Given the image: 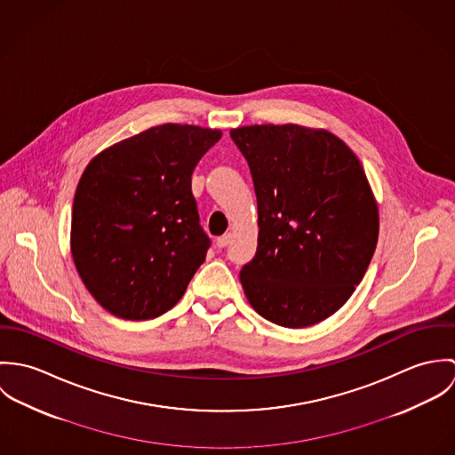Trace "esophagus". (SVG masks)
Here are the masks:
<instances>
[{
  "label": "esophagus",
  "mask_w": 455,
  "mask_h": 455,
  "mask_svg": "<svg viewBox=\"0 0 455 455\" xmlns=\"http://www.w3.org/2000/svg\"><path fill=\"white\" fill-rule=\"evenodd\" d=\"M229 242H231V233H226V235H222V236L217 238V247L222 249V247L229 245Z\"/></svg>",
  "instance_id": "esophagus-1"
}]
</instances>
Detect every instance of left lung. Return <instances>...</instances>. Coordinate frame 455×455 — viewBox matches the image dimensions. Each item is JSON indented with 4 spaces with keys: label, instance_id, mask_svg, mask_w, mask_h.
Returning a JSON list of instances; mask_svg holds the SVG:
<instances>
[{
    "label": "left lung",
    "instance_id": "obj_1",
    "mask_svg": "<svg viewBox=\"0 0 455 455\" xmlns=\"http://www.w3.org/2000/svg\"><path fill=\"white\" fill-rule=\"evenodd\" d=\"M229 134L258 196V252L240 271L245 296L273 324H319L352 296L377 247L366 173L329 131L260 124Z\"/></svg>",
    "mask_w": 455,
    "mask_h": 455
}]
</instances>
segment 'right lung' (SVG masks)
<instances>
[{
	"mask_svg": "<svg viewBox=\"0 0 455 455\" xmlns=\"http://www.w3.org/2000/svg\"><path fill=\"white\" fill-rule=\"evenodd\" d=\"M222 131L163 124L101 150L71 212V256L92 298L126 321L156 319L184 296L210 238L191 179Z\"/></svg>",
	"mask_w": 455,
	"mask_h": 455,
	"instance_id": "add662e5",
	"label": "right lung"
}]
</instances>
